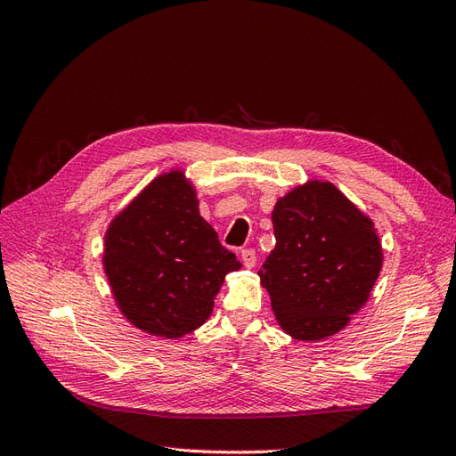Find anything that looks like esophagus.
Here are the masks:
<instances>
[{"mask_svg":"<svg viewBox=\"0 0 456 456\" xmlns=\"http://www.w3.org/2000/svg\"><path fill=\"white\" fill-rule=\"evenodd\" d=\"M241 260H243V266L253 268L256 265V253H255V249H243L241 251Z\"/></svg>","mask_w":456,"mask_h":456,"instance_id":"34e87169","label":"esophagus"}]
</instances>
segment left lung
Returning a JSON list of instances; mask_svg holds the SVG:
<instances>
[{"label":"left lung","instance_id":"left-lung-1","mask_svg":"<svg viewBox=\"0 0 456 456\" xmlns=\"http://www.w3.org/2000/svg\"><path fill=\"white\" fill-rule=\"evenodd\" d=\"M275 247L258 270L275 320L297 340H322L360 310L382 268L377 230L330 183L312 181L272 213Z\"/></svg>","mask_w":456,"mask_h":456}]
</instances>
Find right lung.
I'll list each match as a JSON object with an SVG mask.
<instances>
[{"instance_id": "add662e5", "label": "right lung", "mask_w": 456, "mask_h": 456, "mask_svg": "<svg viewBox=\"0 0 456 456\" xmlns=\"http://www.w3.org/2000/svg\"><path fill=\"white\" fill-rule=\"evenodd\" d=\"M102 262L123 315L165 338L203 325L226 273L241 268L201 218L181 171L158 176L114 218Z\"/></svg>"}]
</instances>
